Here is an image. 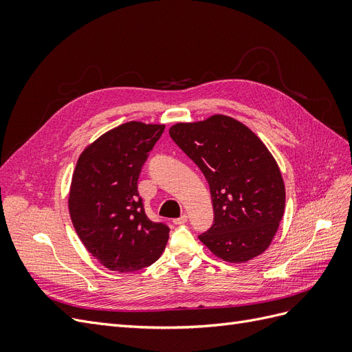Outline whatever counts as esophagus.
I'll return each mask as SVG.
<instances>
[{
  "label": "esophagus",
  "mask_w": 352,
  "mask_h": 352,
  "mask_svg": "<svg viewBox=\"0 0 352 352\" xmlns=\"http://www.w3.org/2000/svg\"><path fill=\"white\" fill-rule=\"evenodd\" d=\"M188 221V214H182V216H180V217H177V219H175L173 220V223H175V225H185V223Z\"/></svg>",
  "instance_id": "1"
}]
</instances>
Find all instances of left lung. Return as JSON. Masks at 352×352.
<instances>
[{
  "label": "left lung",
  "mask_w": 352,
  "mask_h": 352,
  "mask_svg": "<svg viewBox=\"0 0 352 352\" xmlns=\"http://www.w3.org/2000/svg\"><path fill=\"white\" fill-rule=\"evenodd\" d=\"M168 133L210 185L214 221L199 241L228 263L263 254L285 211V184L267 146L250 127L223 114L176 123Z\"/></svg>",
  "instance_id": "obj_1"
}]
</instances>
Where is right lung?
<instances>
[{"label": "right lung", "mask_w": 352, "mask_h": 352, "mask_svg": "<svg viewBox=\"0 0 352 352\" xmlns=\"http://www.w3.org/2000/svg\"><path fill=\"white\" fill-rule=\"evenodd\" d=\"M164 124L127 122L85 148L73 172L69 211L92 257L113 272H136L155 263L168 228L146 217L138 177Z\"/></svg>", "instance_id": "1"}]
</instances>
